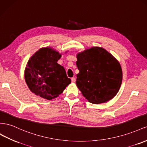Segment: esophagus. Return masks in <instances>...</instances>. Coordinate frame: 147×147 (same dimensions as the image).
I'll use <instances>...</instances> for the list:
<instances>
[{
    "label": "esophagus",
    "mask_w": 147,
    "mask_h": 147,
    "mask_svg": "<svg viewBox=\"0 0 147 147\" xmlns=\"http://www.w3.org/2000/svg\"><path fill=\"white\" fill-rule=\"evenodd\" d=\"M71 82H76V78H75L74 77L71 78Z\"/></svg>",
    "instance_id": "obj_1"
}]
</instances>
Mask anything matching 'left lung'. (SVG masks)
Masks as SVG:
<instances>
[{
  "instance_id": "obj_1",
  "label": "left lung",
  "mask_w": 147,
  "mask_h": 147,
  "mask_svg": "<svg viewBox=\"0 0 147 147\" xmlns=\"http://www.w3.org/2000/svg\"><path fill=\"white\" fill-rule=\"evenodd\" d=\"M76 85L90 103L99 104L112 99L123 79L119 62L101 47H92L78 54Z\"/></svg>"
}]
</instances>
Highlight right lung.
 <instances>
[{
	"label": "right lung",
	"instance_id": "right-lung-1",
	"mask_svg": "<svg viewBox=\"0 0 147 147\" xmlns=\"http://www.w3.org/2000/svg\"><path fill=\"white\" fill-rule=\"evenodd\" d=\"M61 55L53 49H39L28 62L25 81L30 90L47 100L57 97L71 83L63 66L58 64Z\"/></svg>",
	"mask_w": 147,
	"mask_h": 147
}]
</instances>
